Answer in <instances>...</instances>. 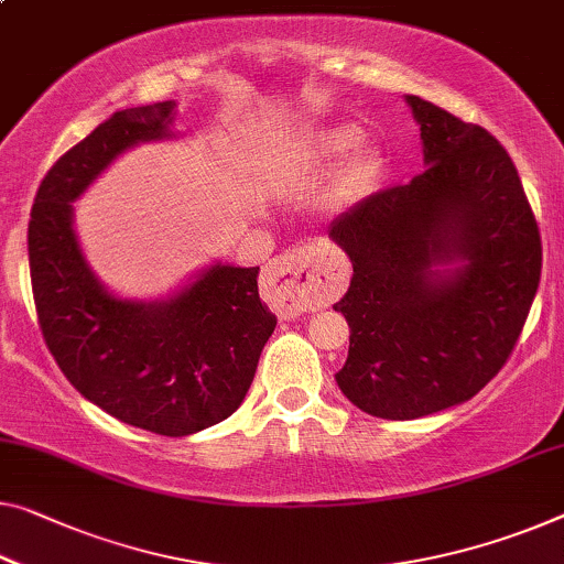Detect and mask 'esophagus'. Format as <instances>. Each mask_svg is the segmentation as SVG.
<instances>
[{
  "mask_svg": "<svg viewBox=\"0 0 564 564\" xmlns=\"http://www.w3.org/2000/svg\"><path fill=\"white\" fill-rule=\"evenodd\" d=\"M265 281L273 299L289 314H301L314 304H324L339 291V271L324 253L296 246L275 256L265 268Z\"/></svg>",
  "mask_w": 564,
  "mask_h": 564,
  "instance_id": "esophagus-1",
  "label": "esophagus"
}]
</instances>
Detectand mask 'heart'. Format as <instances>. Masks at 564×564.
<instances>
[{
	"instance_id": "b5f03b06",
	"label": "heart",
	"mask_w": 564,
	"mask_h": 564,
	"mask_svg": "<svg viewBox=\"0 0 564 564\" xmlns=\"http://www.w3.org/2000/svg\"><path fill=\"white\" fill-rule=\"evenodd\" d=\"M359 141H362V129H357V126L351 123L324 126V129L311 131L308 137L293 149V166H296L301 174L326 170V166L339 162L341 156H347L351 149H357ZM380 166H382L380 154H377L375 149L362 151V154L349 164L347 174H344L341 180L344 195H357L359 189H365L367 184L380 174Z\"/></svg>"
}]
</instances>
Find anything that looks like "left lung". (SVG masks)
Returning a JSON list of instances; mask_svg holds the SVG:
<instances>
[{"label": "left lung", "instance_id": "left-lung-1", "mask_svg": "<svg viewBox=\"0 0 564 564\" xmlns=\"http://www.w3.org/2000/svg\"><path fill=\"white\" fill-rule=\"evenodd\" d=\"M425 172L332 223L351 283L336 384L359 410L415 420L481 392L517 347L542 273V240L511 156L489 131L408 96ZM458 262L453 272L435 264Z\"/></svg>", "mask_w": 564, "mask_h": 564}]
</instances>
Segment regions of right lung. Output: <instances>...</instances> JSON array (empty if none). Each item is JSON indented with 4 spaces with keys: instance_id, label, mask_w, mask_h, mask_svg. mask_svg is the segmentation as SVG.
<instances>
[{
    "instance_id": "obj_1",
    "label": "right lung",
    "mask_w": 564,
    "mask_h": 564,
    "mask_svg": "<svg viewBox=\"0 0 564 564\" xmlns=\"http://www.w3.org/2000/svg\"><path fill=\"white\" fill-rule=\"evenodd\" d=\"M174 100L113 113L40 182L28 250L50 355L83 398L121 423L182 438L230 417L253 382L275 316L258 268L217 263L170 301L108 293L73 232V199L126 149L172 137Z\"/></svg>"
}]
</instances>
